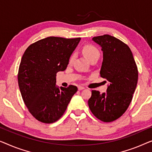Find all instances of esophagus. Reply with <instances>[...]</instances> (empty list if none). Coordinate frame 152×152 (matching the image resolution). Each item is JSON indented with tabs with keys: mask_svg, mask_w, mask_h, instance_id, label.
<instances>
[{
	"mask_svg": "<svg viewBox=\"0 0 152 152\" xmlns=\"http://www.w3.org/2000/svg\"><path fill=\"white\" fill-rule=\"evenodd\" d=\"M78 90H82V89H84L85 87H82V86H78Z\"/></svg>",
	"mask_w": 152,
	"mask_h": 152,
	"instance_id": "obj_1",
	"label": "esophagus"
}]
</instances>
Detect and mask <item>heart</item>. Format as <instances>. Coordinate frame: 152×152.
I'll return each instance as SVG.
<instances>
[{"label": "heart", "instance_id": "heart-1", "mask_svg": "<svg viewBox=\"0 0 152 152\" xmlns=\"http://www.w3.org/2000/svg\"><path fill=\"white\" fill-rule=\"evenodd\" d=\"M83 53L85 57L87 58L89 61L92 59L93 58L100 56V52L98 49L91 45H86L83 48ZM75 55L72 54L69 58V62L72 63L74 61Z\"/></svg>", "mask_w": 152, "mask_h": 152}]
</instances>
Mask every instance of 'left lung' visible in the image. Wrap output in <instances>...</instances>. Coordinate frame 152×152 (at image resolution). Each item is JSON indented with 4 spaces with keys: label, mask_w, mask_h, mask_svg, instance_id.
<instances>
[{
    "label": "left lung",
    "mask_w": 152,
    "mask_h": 152,
    "mask_svg": "<svg viewBox=\"0 0 152 152\" xmlns=\"http://www.w3.org/2000/svg\"><path fill=\"white\" fill-rule=\"evenodd\" d=\"M92 40L102 48L100 74L110 85L105 93L91 91L88 104L98 119L109 123L120 118L132 102L137 85L138 68L130 48L118 38L105 34Z\"/></svg>",
    "instance_id": "left-lung-1"
}]
</instances>
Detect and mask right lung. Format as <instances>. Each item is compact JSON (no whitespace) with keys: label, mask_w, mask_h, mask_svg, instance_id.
Returning a JSON list of instances; mask_svg holds the SVG:
<instances>
[{"label":"right lung","mask_w":152,"mask_h":152,"mask_svg":"<svg viewBox=\"0 0 152 152\" xmlns=\"http://www.w3.org/2000/svg\"><path fill=\"white\" fill-rule=\"evenodd\" d=\"M80 38L50 36L30 45L19 65L18 82L29 112L38 121L53 123L65 113L78 88L56 86L57 72L66 69Z\"/></svg>","instance_id":"right-lung-1"}]
</instances>
